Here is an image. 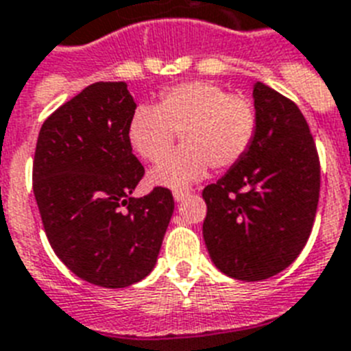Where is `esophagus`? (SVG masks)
Segmentation results:
<instances>
[{
  "label": "esophagus",
  "mask_w": 351,
  "mask_h": 351,
  "mask_svg": "<svg viewBox=\"0 0 351 351\" xmlns=\"http://www.w3.org/2000/svg\"><path fill=\"white\" fill-rule=\"evenodd\" d=\"M173 196H175V202H182L184 198H187V196H189V193H187V191H175V193H173Z\"/></svg>",
  "instance_id": "esophagus-1"
}]
</instances>
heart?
<instances>
[{
    "instance_id": "heart-1",
    "label": "heart",
    "mask_w": 351,
    "mask_h": 351,
    "mask_svg": "<svg viewBox=\"0 0 351 351\" xmlns=\"http://www.w3.org/2000/svg\"><path fill=\"white\" fill-rule=\"evenodd\" d=\"M258 130L254 102L230 95L210 81L182 82L167 88L156 106L133 111L128 122V141L136 155L156 162L180 134L184 147L158 162L149 182L182 189L207 175L209 166L225 171L249 153Z\"/></svg>"
}]
</instances>
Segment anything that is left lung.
Returning <instances> with one entry per match:
<instances>
[{
  "label": "left lung",
  "mask_w": 351,
  "mask_h": 351,
  "mask_svg": "<svg viewBox=\"0 0 351 351\" xmlns=\"http://www.w3.org/2000/svg\"><path fill=\"white\" fill-rule=\"evenodd\" d=\"M252 97L258 130L249 153L202 193L210 259L241 281L272 278L298 258L321 187L317 147L295 102L263 82Z\"/></svg>",
  "instance_id": "obj_1"
}]
</instances>
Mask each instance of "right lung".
<instances>
[{
    "mask_svg": "<svg viewBox=\"0 0 351 351\" xmlns=\"http://www.w3.org/2000/svg\"><path fill=\"white\" fill-rule=\"evenodd\" d=\"M135 108L126 82L90 84L43 122L34 155V195L53 252L106 289L149 274L175 210L166 187L131 196L144 176L128 141Z\"/></svg>",
    "mask_w": 351,
    "mask_h": 351,
    "instance_id": "right-lung-1",
    "label": "right lung"
}]
</instances>
